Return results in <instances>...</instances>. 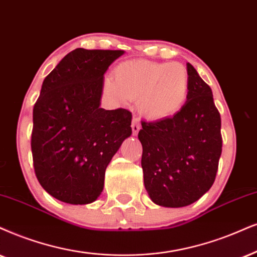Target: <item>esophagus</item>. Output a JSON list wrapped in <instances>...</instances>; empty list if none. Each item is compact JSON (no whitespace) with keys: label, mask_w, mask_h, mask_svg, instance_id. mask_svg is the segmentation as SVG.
Listing matches in <instances>:
<instances>
[{"label":"esophagus","mask_w":257,"mask_h":257,"mask_svg":"<svg viewBox=\"0 0 257 257\" xmlns=\"http://www.w3.org/2000/svg\"><path fill=\"white\" fill-rule=\"evenodd\" d=\"M140 129H141V126H140V123H139V119L138 118H133V122H132V131H133V135H136L138 133L140 132Z\"/></svg>","instance_id":"34e87169"}]
</instances>
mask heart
Instances as JSON below:
<instances>
[{
	"mask_svg": "<svg viewBox=\"0 0 257 257\" xmlns=\"http://www.w3.org/2000/svg\"><path fill=\"white\" fill-rule=\"evenodd\" d=\"M113 77L103 82L106 95L119 104L136 99L140 115L153 122L179 112L190 91V76L180 63L125 60L115 67Z\"/></svg>",
	"mask_w": 257,
	"mask_h": 257,
	"instance_id": "b5f03b06",
	"label": "heart"
}]
</instances>
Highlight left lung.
Returning a JSON list of instances; mask_svg holds the SVG:
<instances>
[{
	"instance_id": "obj_1",
	"label": "left lung",
	"mask_w": 257,
	"mask_h": 257,
	"mask_svg": "<svg viewBox=\"0 0 257 257\" xmlns=\"http://www.w3.org/2000/svg\"><path fill=\"white\" fill-rule=\"evenodd\" d=\"M190 91L183 108L158 122H142L144 183L153 203L183 207L212 186L222 154L220 115L211 87L186 64Z\"/></svg>"
}]
</instances>
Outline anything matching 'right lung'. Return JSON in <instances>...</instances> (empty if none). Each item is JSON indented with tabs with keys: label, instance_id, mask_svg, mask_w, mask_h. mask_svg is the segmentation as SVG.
I'll return each instance as SVG.
<instances>
[{
	"label": "right lung",
	"instance_id": "obj_1",
	"mask_svg": "<svg viewBox=\"0 0 257 257\" xmlns=\"http://www.w3.org/2000/svg\"><path fill=\"white\" fill-rule=\"evenodd\" d=\"M124 51L76 48L42 83L33 109L32 154L39 183L73 205L95 201L109 162L132 135V112L100 108L104 73Z\"/></svg>",
	"mask_w": 257,
	"mask_h": 257
}]
</instances>
